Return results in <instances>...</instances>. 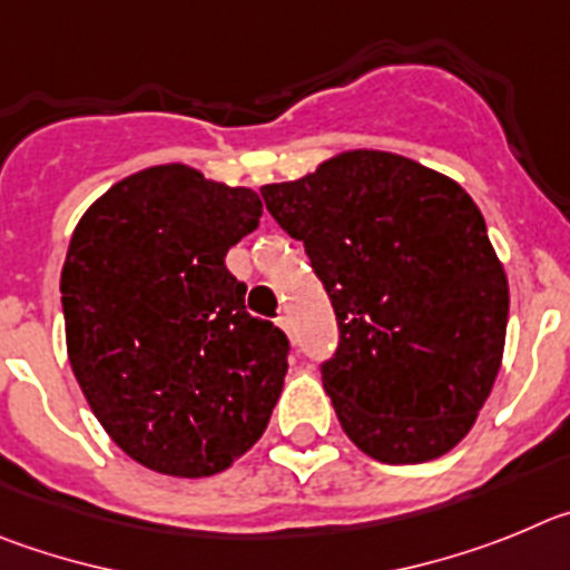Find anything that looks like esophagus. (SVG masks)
Instances as JSON below:
<instances>
[{
	"label": "esophagus",
	"mask_w": 570,
	"mask_h": 570,
	"mask_svg": "<svg viewBox=\"0 0 570 570\" xmlns=\"http://www.w3.org/2000/svg\"><path fill=\"white\" fill-rule=\"evenodd\" d=\"M278 326L286 332V335H292V317L289 315H281L278 317Z\"/></svg>",
	"instance_id": "34e87169"
}]
</instances>
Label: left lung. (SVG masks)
<instances>
[{"label": "left lung", "instance_id": "obj_1", "mask_svg": "<svg viewBox=\"0 0 570 570\" xmlns=\"http://www.w3.org/2000/svg\"><path fill=\"white\" fill-rule=\"evenodd\" d=\"M261 196L335 309L321 377L348 440L389 465L454 449L489 400L509 323V281L469 193L412 158L352 150Z\"/></svg>", "mask_w": 570, "mask_h": 570}]
</instances>
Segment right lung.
<instances>
[{"label": "right lung", "instance_id": "obj_1", "mask_svg": "<svg viewBox=\"0 0 570 570\" xmlns=\"http://www.w3.org/2000/svg\"><path fill=\"white\" fill-rule=\"evenodd\" d=\"M261 213L253 189L161 164L107 189L70 238V366L112 443L147 469L218 474L278 403L289 337L249 315L224 264Z\"/></svg>", "mask_w": 570, "mask_h": 570}]
</instances>
